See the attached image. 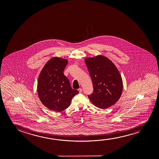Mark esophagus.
Returning a JSON list of instances; mask_svg holds the SVG:
<instances>
[{"label":"esophagus","mask_w":159,"mask_h":159,"mask_svg":"<svg viewBox=\"0 0 159 159\" xmlns=\"http://www.w3.org/2000/svg\"><path fill=\"white\" fill-rule=\"evenodd\" d=\"M78 91L79 92V93H81V92L83 91V89H79Z\"/></svg>","instance_id":"34e87169"}]
</instances>
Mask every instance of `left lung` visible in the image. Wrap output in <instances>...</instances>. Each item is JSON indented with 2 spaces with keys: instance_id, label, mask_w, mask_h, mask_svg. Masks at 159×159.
<instances>
[{
  "instance_id": "8db88e82",
  "label": "left lung",
  "mask_w": 159,
  "mask_h": 159,
  "mask_svg": "<svg viewBox=\"0 0 159 159\" xmlns=\"http://www.w3.org/2000/svg\"><path fill=\"white\" fill-rule=\"evenodd\" d=\"M85 62L93 86V92L88 96L92 103L105 109L119 100L123 91V81L116 66L107 57L97 55L86 57Z\"/></svg>"
}]
</instances>
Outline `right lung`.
I'll list each match as a JSON object with an SVG mask.
<instances>
[{"label": "right lung", "mask_w": 159, "mask_h": 159, "mask_svg": "<svg viewBox=\"0 0 159 159\" xmlns=\"http://www.w3.org/2000/svg\"><path fill=\"white\" fill-rule=\"evenodd\" d=\"M67 59L54 57L44 66L37 82V93L42 103L52 111L61 112L68 108L72 98L78 93L72 89L63 74Z\"/></svg>", "instance_id": "obj_1"}]
</instances>
